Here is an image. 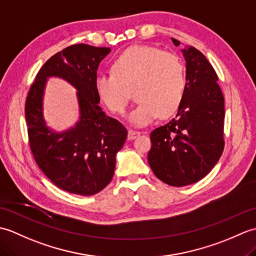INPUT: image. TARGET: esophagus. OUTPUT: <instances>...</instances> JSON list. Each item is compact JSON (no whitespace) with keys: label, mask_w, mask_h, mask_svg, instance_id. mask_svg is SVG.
Instances as JSON below:
<instances>
[{"label":"esophagus","mask_w":256,"mask_h":256,"mask_svg":"<svg viewBox=\"0 0 256 256\" xmlns=\"http://www.w3.org/2000/svg\"><path fill=\"white\" fill-rule=\"evenodd\" d=\"M140 134V133L138 131H135V130H128V140H134V138H136Z\"/></svg>","instance_id":"34e87169"}]
</instances>
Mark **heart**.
Returning a JSON list of instances; mask_svg holds the SVG:
<instances>
[{"mask_svg":"<svg viewBox=\"0 0 256 256\" xmlns=\"http://www.w3.org/2000/svg\"><path fill=\"white\" fill-rule=\"evenodd\" d=\"M111 72L96 77V94L108 111L123 114L134 91L138 104L128 120L138 126L148 125L158 116H172L184 100L186 70L180 57L174 52L152 46H132L114 59Z\"/></svg>","mask_w":256,"mask_h":256,"instance_id":"b5f03b06","label":"heart"}]
</instances>
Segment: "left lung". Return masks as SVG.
Returning <instances> with one entry per match:
<instances>
[{
    "instance_id": "obj_1",
    "label": "left lung",
    "mask_w": 256,
    "mask_h": 256,
    "mask_svg": "<svg viewBox=\"0 0 256 256\" xmlns=\"http://www.w3.org/2000/svg\"><path fill=\"white\" fill-rule=\"evenodd\" d=\"M175 46L180 42L172 38ZM186 90L176 118L150 133L148 164L167 184L199 182L214 167L224 148V98L218 76L202 52L184 45Z\"/></svg>"
}]
</instances>
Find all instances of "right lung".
I'll use <instances>...</instances> for the list:
<instances>
[{"instance_id": "obj_1", "label": "right lung", "mask_w": 256, "mask_h": 256, "mask_svg": "<svg viewBox=\"0 0 256 256\" xmlns=\"http://www.w3.org/2000/svg\"><path fill=\"white\" fill-rule=\"evenodd\" d=\"M111 50L77 44L55 54L38 72L25 102L30 150L54 184L81 196L96 194L110 184L116 156L128 138L118 120L106 116L94 88L99 64ZM59 76L78 89L80 118L62 134L46 125L42 96L46 78Z\"/></svg>"}]
</instances>
